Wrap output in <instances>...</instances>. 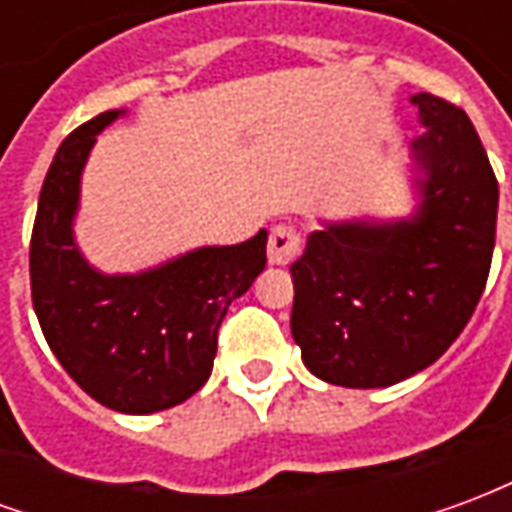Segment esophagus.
Listing matches in <instances>:
<instances>
[{
    "label": "esophagus",
    "instance_id": "34e87169",
    "mask_svg": "<svg viewBox=\"0 0 512 512\" xmlns=\"http://www.w3.org/2000/svg\"><path fill=\"white\" fill-rule=\"evenodd\" d=\"M301 252V233L293 224H277L268 238V263L288 266Z\"/></svg>",
    "mask_w": 512,
    "mask_h": 512
}]
</instances>
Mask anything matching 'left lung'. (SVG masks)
<instances>
[{
	"label": "left lung",
	"instance_id": "8db88e82",
	"mask_svg": "<svg viewBox=\"0 0 512 512\" xmlns=\"http://www.w3.org/2000/svg\"><path fill=\"white\" fill-rule=\"evenodd\" d=\"M411 142L419 208L397 222H337L290 266V332L312 376L348 389L392 386L450 348L483 296L499 186L472 120L419 93Z\"/></svg>",
	"mask_w": 512,
	"mask_h": 512
}]
</instances>
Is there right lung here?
<instances>
[{
  "label": "right lung",
  "instance_id": "right-lung-1",
  "mask_svg": "<svg viewBox=\"0 0 512 512\" xmlns=\"http://www.w3.org/2000/svg\"><path fill=\"white\" fill-rule=\"evenodd\" d=\"M123 109L87 120L51 161L29 244L32 307L65 373L101 406L153 414L189 400L213 370L227 307L266 268L268 233L202 246L142 274H101L73 241L95 136Z\"/></svg>",
  "mask_w": 512,
  "mask_h": 512
}]
</instances>
